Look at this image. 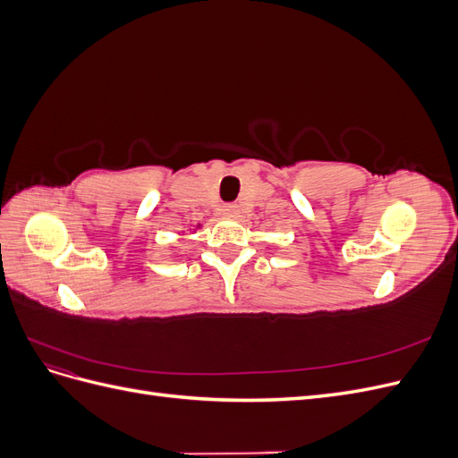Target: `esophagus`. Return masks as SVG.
<instances>
[{"instance_id":"1","label":"esophagus","mask_w":458,"mask_h":458,"mask_svg":"<svg viewBox=\"0 0 458 458\" xmlns=\"http://www.w3.org/2000/svg\"><path fill=\"white\" fill-rule=\"evenodd\" d=\"M237 206H234V204H227V206H224V216L225 217H234V216H237Z\"/></svg>"}]
</instances>
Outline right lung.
I'll return each mask as SVG.
<instances>
[{"instance_id": "right-lung-1", "label": "right lung", "mask_w": 458, "mask_h": 458, "mask_svg": "<svg viewBox=\"0 0 458 458\" xmlns=\"http://www.w3.org/2000/svg\"><path fill=\"white\" fill-rule=\"evenodd\" d=\"M197 229H200V224H197Z\"/></svg>"}]
</instances>
